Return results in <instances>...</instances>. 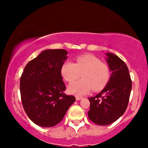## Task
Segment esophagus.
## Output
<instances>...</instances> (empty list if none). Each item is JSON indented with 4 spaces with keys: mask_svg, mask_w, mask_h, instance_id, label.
I'll return each instance as SVG.
<instances>
[{
    "mask_svg": "<svg viewBox=\"0 0 148 148\" xmlns=\"http://www.w3.org/2000/svg\"><path fill=\"white\" fill-rule=\"evenodd\" d=\"M75 99H76V100H82V96H76Z\"/></svg>",
    "mask_w": 148,
    "mask_h": 148,
    "instance_id": "obj_1",
    "label": "esophagus"
}]
</instances>
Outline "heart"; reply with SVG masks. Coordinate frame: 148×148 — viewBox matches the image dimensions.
<instances>
[{"instance_id":"1","label":"heart","mask_w":148,"mask_h":148,"mask_svg":"<svg viewBox=\"0 0 148 148\" xmlns=\"http://www.w3.org/2000/svg\"><path fill=\"white\" fill-rule=\"evenodd\" d=\"M61 74L66 82L71 83L82 76L83 79L69 86V92L84 95L91 90H102L108 84L110 77L109 66L92 54L79 56L75 62H64L61 66Z\"/></svg>"}]
</instances>
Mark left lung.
I'll use <instances>...</instances> for the list:
<instances>
[{"mask_svg": "<svg viewBox=\"0 0 148 148\" xmlns=\"http://www.w3.org/2000/svg\"><path fill=\"white\" fill-rule=\"evenodd\" d=\"M106 56L112 72L110 79L102 92L88 98L90 102L88 117L99 125H110L124 114L132 88V82L125 62L114 54L106 53Z\"/></svg>", "mask_w": 148, "mask_h": 148, "instance_id": "left-lung-1", "label": "left lung"}]
</instances>
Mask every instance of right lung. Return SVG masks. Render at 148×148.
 Wrapping results in <instances>:
<instances>
[{
  "label": "right lung",
  "instance_id": "1",
  "mask_svg": "<svg viewBox=\"0 0 148 148\" xmlns=\"http://www.w3.org/2000/svg\"><path fill=\"white\" fill-rule=\"evenodd\" d=\"M67 51L48 49L26 64L20 79V93L24 110L38 126L52 127L62 120L75 101L64 93L65 85L61 66Z\"/></svg>",
  "mask_w": 148,
  "mask_h": 148
}]
</instances>
